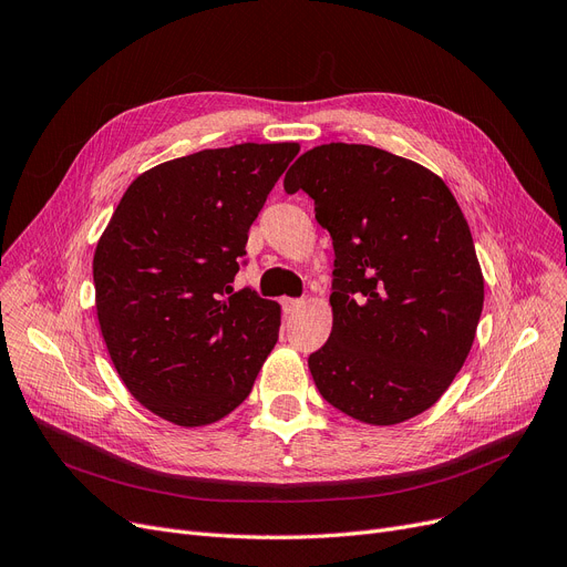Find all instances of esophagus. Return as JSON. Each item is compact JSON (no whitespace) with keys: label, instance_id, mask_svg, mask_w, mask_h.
I'll return each instance as SVG.
<instances>
[{"label":"esophagus","instance_id":"1","mask_svg":"<svg viewBox=\"0 0 567 567\" xmlns=\"http://www.w3.org/2000/svg\"><path fill=\"white\" fill-rule=\"evenodd\" d=\"M302 307H305V300H284V311H286L288 316L298 313Z\"/></svg>","mask_w":567,"mask_h":567}]
</instances>
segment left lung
Wrapping results in <instances>:
<instances>
[{"instance_id": "obj_1", "label": "left lung", "mask_w": 567, "mask_h": 567, "mask_svg": "<svg viewBox=\"0 0 567 567\" xmlns=\"http://www.w3.org/2000/svg\"><path fill=\"white\" fill-rule=\"evenodd\" d=\"M286 193L305 190L332 237V330L309 355L319 393L347 416L395 425L430 410L472 349L484 275L444 181L365 144L300 155Z\"/></svg>"}]
</instances>
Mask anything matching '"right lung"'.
Here are the masks:
<instances>
[{
    "label": "right lung",
    "mask_w": 567,
    "mask_h": 567,
    "mask_svg": "<svg viewBox=\"0 0 567 567\" xmlns=\"http://www.w3.org/2000/svg\"><path fill=\"white\" fill-rule=\"evenodd\" d=\"M300 144H237L140 174L104 228L95 307L113 368L148 412L181 427L220 421L275 349L281 307L230 286Z\"/></svg>",
    "instance_id": "1"
}]
</instances>
